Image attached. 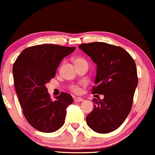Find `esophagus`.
Returning <instances> with one entry per match:
<instances>
[{
    "label": "esophagus",
    "instance_id": "obj_1",
    "mask_svg": "<svg viewBox=\"0 0 155 155\" xmlns=\"http://www.w3.org/2000/svg\"><path fill=\"white\" fill-rule=\"evenodd\" d=\"M74 102H79V101H82L83 98H80V97H78V98H74Z\"/></svg>",
    "mask_w": 155,
    "mask_h": 155
}]
</instances>
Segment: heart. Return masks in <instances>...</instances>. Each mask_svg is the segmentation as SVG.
<instances>
[{"label":"heart","instance_id":"obj_1","mask_svg":"<svg viewBox=\"0 0 155 155\" xmlns=\"http://www.w3.org/2000/svg\"><path fill=\"white\" fill-rule=\"evenodd\" d=\"M74 63H75V65L78 64V63H87V61H86L85 60H84L83 58H76V59H74ZM71 89V91H72L73 92H74V93H79V92H81V87H80L79 86H78V85L72 86Z\"/></svg>","mask_w":155,"mask_h":155}]
</instances>
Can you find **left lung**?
<instances>
[{"label": "left lung", "instance_id": "1", "mask_svg": "<svg viewBox=\"0 0 155 155\" xmlns=\"http://www.w3.org/2000/svg\"><path fill=\"white\" fill-rule=\"evenodd\" d=\"M79 48L97 65L92 94L104 95L94 99L93 110L87 123L94 131L107 134L117 129L130 113L138 84L136 64L122 48L105 42L81 44Z\"/></svg>", "mask_w": 155, "mask_h": 155}]
</instances>
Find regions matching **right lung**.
<instances>
[{"label":"right lung","instance_id":"add662e5","mask_svg":"<svg viewBox=\"0 0 155 155\" xmlns=\"http://www.w3.org/2000/svg\"><path fill=\"white\" fill-rule=\"evenodd\" d=\"M75 47L38 45L22 51L13 64L14 84L25 118L36 130L52 133L65 122L71 95L61 92L51 99L45 85L55 77L60 62Z\"/></svg>","mask_w":155,"mask_h":155}]
</instances>
